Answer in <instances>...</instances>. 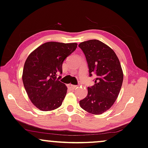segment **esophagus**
Masks as SVG:
<instances>
[{
    "label": "esophagus",
    "mask_w": 148,
    "mask_h": 148,
    "mask_svg": "<svg viewBox=\"0 0 148 148\" xmlns=\"http://www.w3.org/2000/svg\"><path fill=\"white\" fill-rule=\"evenodd\" d=\"M68 87L71 89H76V88H77V86L73 85H68Z\"/></svg>",
    "instance_id": "esophagus-1"
}]
</instances>
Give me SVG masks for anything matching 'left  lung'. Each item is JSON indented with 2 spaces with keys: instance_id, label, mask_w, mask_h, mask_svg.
Returning a JSON list of instances; mask_svg holds the SVG:
<instances>
[{
  "instance_id": "obj_1",
  "label": "left lung",
  "mask_w": 148,
  "mask_h": 148,
  "mask_svg": "<svg viewBox=\"0 0 148 148\" xmlns=\"http://www.w3.org/2000/svg\"><path fill=\"white\" fill-rule=\"evenodd\" d=\"M85 54L89 76L96 75L94 85L80 101V106L88 113L100 115L108 111L118 97L124 78L118 57L109 46L97 40L78 45Z\"/></svg>"
}]
</instances>
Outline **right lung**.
<instances>
[{
    "label": "right lung",
    "instance_id": "right-lung-1",
    "mask_svg": "<svg viewBox=\"0 0 148 148\" xmlns=\"http://www.w3.org/2000/svg\"><path fill=\"white\" fill-rule=\"evenodd\" d=\"M76 47V43L46 42L27 57L22 81L29 99L38 109L53 111L62 104L68 88L57 74L62 73L63 61Z\"/></svg>",
    "mask_w": 148,
    "mask_h": 148
}]
</instances>
